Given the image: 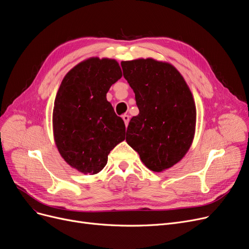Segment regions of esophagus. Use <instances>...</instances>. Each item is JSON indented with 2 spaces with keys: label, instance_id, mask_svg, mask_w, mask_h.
I'll return each mask as SVG.
<instances>
[{
  "label": "esophagus",
  "instance_id": "1",
  "mask_svg": "<svg viewBox=\"0 0 249 249\" xmlns=\"http://www.w3.org/2000/svg\"><path fill=\"white\" fill-rule=\"evenodd\" d=\"M122 119L124 120V122H125V125H126V127L128 126V123H129V120H130V117H129L128 115H123L122 116Z\"/></svg>",
  "mask_w": 249,
  "mask_h": 249
}]
</instances>
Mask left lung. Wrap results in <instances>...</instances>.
<instances>
[{
	"mask_svg": "<svg viewBox=\"0 0 249 249\" xmlns=\"http://www.w3.org/2000/svg\"><path fill=\"white\" fill-rule=\"evenodd\" d=\"M135 93L139 114L127 127L126 142L151 171L161 172L186 155L196 132V107L179 71L151 58L121 62Z\"/></svg>",
	"mask_w": 249,
	"mask_h": 249,
	"instance_id": "1",
	"label": "left lung"
}]
</instances>
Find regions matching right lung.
<instances>
[{"mask_svg":"<svg viewBox=\"0 0 249 249\" xmlns=\"http://www.w3.org/2000/svg\"><path fill=\"white\" fill-rule=\"evenodd\" d=\"M122 77L116 60L90 58L64 77L53 111L55 142L62 158L83 174H96L110 151L125 139V124L107 101Z\"/></svg>","mask_w":249,"mask_h":249,"instance_id":"add662e5","label":"right lung"}]
</instances>
